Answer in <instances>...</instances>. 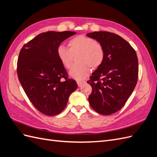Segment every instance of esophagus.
<instances>
[{
	"instance_id": "34e87169",
	"label": "esophagus",
	"mask_w": 157,
	"mask_h": 157,
	"mask_svg": "<svg viewBox=\"0 0 157 157\" xmlns=\"http://www.w3.org/2000/svg\"><path fill=\"white\" fill-rule=\"evenodd\" d=\"M84 83H85L84 81H77V84L78 87H81Z\"/></svg>"
}]
</instances>
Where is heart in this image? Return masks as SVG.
<instances>
[{
  "instance_id": "1",
  "label": "heart",
  "mask_w": 157,
  "mask_h": 157,
  "mask_svg": "<svg viewBox=\"0 0 157 157\" xmlns=\"http://www.w3.org/2000/svg\"><path fill=\"white\" fill-rule=\"evenodd\" d=\"M69 49L59 45L56 54L63 67L70 69L73 65V56L78 54L77 62L69 72L73 78L82 80L89 75L91 67L94 69L100 67L105 59V50L101 44L94 39L84 35H78L71 38L68 42Z\"/></svg>"
}]
</instances>
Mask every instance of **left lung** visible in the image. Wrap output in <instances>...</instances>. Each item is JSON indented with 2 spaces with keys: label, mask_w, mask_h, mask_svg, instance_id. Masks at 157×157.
I'll use <instances>...</instances> for the list:
<instances>
[{
  "label": "left lung",
  "mask_w": 157,
  "mask_h": 157,
  "mask_svg": "<svg viewBox=\"0 0 157 157\" xmlns=\"http://www.w3.org/2000/svg\"><path fill=\"white\" fill-rule=\"evenodd\" d=\"M105 50V59L87 82L92 91L88 101L94 111L109 115L124 105L138 78V59L135 50L119 35L107 31L88 33Z\"/></svg>",
  "instance_id": "1"
}]
</instances>
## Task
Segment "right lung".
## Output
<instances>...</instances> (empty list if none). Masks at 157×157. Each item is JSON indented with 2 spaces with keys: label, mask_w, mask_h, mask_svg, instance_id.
<instances>
[{
  "label": "right lung",
  "mask_w": 157,
  "mask_h": 157,
  "mask_svg": "<svg viewBox=\"0 0 157 157\" xmlns=\"http://www.w3.org/2000/svg\"><path fill=\"white\" fill-rule=\"evenodd\" d=\"M75 34L74 31L42 33L23 45L19 54V80L33 105L46 115L59 114L78 87L75 80L68 78L56 54L61 42Z\"/></svg>",
  "instance_id": "1"
}]
</instances>
